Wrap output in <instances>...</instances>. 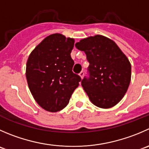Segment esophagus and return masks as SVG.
<instances>
[{
    "label": "esophagus",
    "instance_id": "34e87169",
    "mask_svg": "<svg viewBox=\"0 0 149 149\" xmlns=\"http://www.w3.org/2000/svg\"><path fill=\"white\" fill-rule=\"evenodd\" d=\"M79 76H80L81 78V79H82V78L84 77V71L81 72V73H79Z\"/></svg>",
    "mask_w": 149,
    "mask_h": 149
}]
</instances>
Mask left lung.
<instances>
[{
    "mask_svg": "<svg viewBox=\"0 0 149 149\" xmlns=\"http://www.w3.org/2000/svg\"><path fill=\"white\" fill-rule=\"evenodd\" d=\"M86 55L89 76L81 85L92 103L109 108L118 103L127 92L131 80V65L116 43L96 35L75 44Z\"/></svg>",
    "mask_w": 149,
    "mask_h": 149,
    "instance_id": "obj_1",
    "label": "left lung"
}]
</instances>
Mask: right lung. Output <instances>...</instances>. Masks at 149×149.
Wrapping results in <instances>:
<instances>
[{"instance_id":"obj_1","label":"right lung","mask_w":149,"mask_h":149,"mask_svg":"<svg viewBox=\"0 0 149 149\" xmlns=\"http://www.w3.org/2000/svg\"><path fill=\"white\" fill-rule=\"evenodd\" d=\"M73 46L74 39L55 33L44 38L29 56L26 66L29 89L46 111L63 109L81 80L72 71Z\"/></svg>"}]
</instances>
